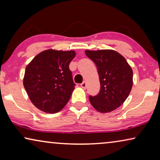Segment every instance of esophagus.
Returning <instances> with one entry per match:
<instances>
[{
	"label": "esophagus",
	"mask_w": 160,
	"mask_h": 160,
	"mask_svg": "<svg viewBox=\"0 0 160 160\" xmlns=\"http://www.w3.org/2000/svg\"><path fill=\"white\" fill-rule=\"evenodd\" d=\"M81 87H82L83 89H86V87H87V83H86V82H83L82 84H81Z\"/></svg>",
	"instance_id": "esophagus-1"
}]
</instances>
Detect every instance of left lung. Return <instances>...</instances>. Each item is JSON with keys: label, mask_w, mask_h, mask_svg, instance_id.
<instances>
[{"label": "left lung", "mask_w": 160, "mask_h": 160, "mask_svg": "<svg viewBox=\"0 0 160 160\" xmlns=\"http://www.w3.org/2000/svg\"><path fill=\"white\" fill-rule=\"evenodd\" d=\"M85 54L95 62L100 82L96 96H89L94 108L108 113L119 108L130 95L132 87V70L125 58L112 49L86 50Z\"/></svg>", "instance_id": "obj_1"}]
</instances>
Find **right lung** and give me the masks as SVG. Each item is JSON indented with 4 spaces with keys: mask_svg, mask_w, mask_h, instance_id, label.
I'll use <instances>...</instances> for the list:
<instances>
[{
    "mask_svg": "<svg viewBox=\"0 0 160 160\" xmlns=\"http://www.w3.org/2000/svg\"><path fill=\"white\" fill-rule=\"evenodd\" d=\"M76 52L47 49L35 57L25 68L23 85L39 110L55 113L68 103L74 90L69 64Z\"/></svg>",
    "mask_w": 160,
    "mask_h": 160,
    "instance_id": "obj_1",
    "label": "right lung"
}]
</instances>
